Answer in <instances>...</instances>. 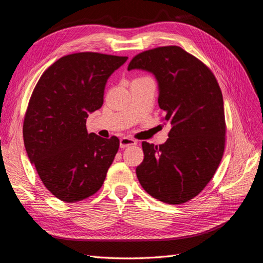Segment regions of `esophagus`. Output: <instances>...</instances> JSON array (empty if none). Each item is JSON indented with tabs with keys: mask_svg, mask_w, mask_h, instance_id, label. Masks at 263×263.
Listing matches in <instances>:
<instances>
[{
	"mask_svg": "<svg viewBox=\"0 0 263 263\" xmlns=\"http://www.w3.org/2000/svg\"><path fill=\"white\" fill-rule=\"evenodd\" d=\"M137 145V140H135L133 138H128V137H123L119 140V146L121 148H127V147H130V146H135Z\"/></svg>",
	"mask_w": 263,
	"mask_h": 263,
	"instance_id": "34e87169",
	"label": "esophagus"
}]
</instances>
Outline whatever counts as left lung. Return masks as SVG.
<instances>
[{
	"instance_id": "left-lung-1",
	"label": "left lung",
	"mask_w": 263,
	"mask_h": 263,
	"mask_svg": "<svg viewBox=\"0 0 263 263\" xmlns=\"http://www.w3.org/2000/svg\"><path fill=\"white\" fill-rule=\"evenodd\" d=\"M153 73L158 103L171 124L169 138L155 146L142 142L144 161L136 168L141 186L157 200H192L216 172L225 149V113L216 78L204 63L178 46L138 53L128 70Z\"/></svg>"
}]
</instances>
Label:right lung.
I'll use <instances>...</instances> for the list:
<instances>
[{
    "mask_svg": "<svg viewBox=\"0 0 263 263\" xmlns=\"http://www.w3.org/2000/svg\"><path fill=\"white\" fill-rule=\"evenodd\" d=\"M128 59L99 52L65 55L47 69L31 94L23 137L30 163L49 192L68 203L97 193L119 148L113 136L86 130L102 107L107 79Z\"/></svg>",
    "mask_w": 263,
    "mask_h": 263,
    "instance_id": "add662e5",
    "label": "right lung"
}]
</instances>
